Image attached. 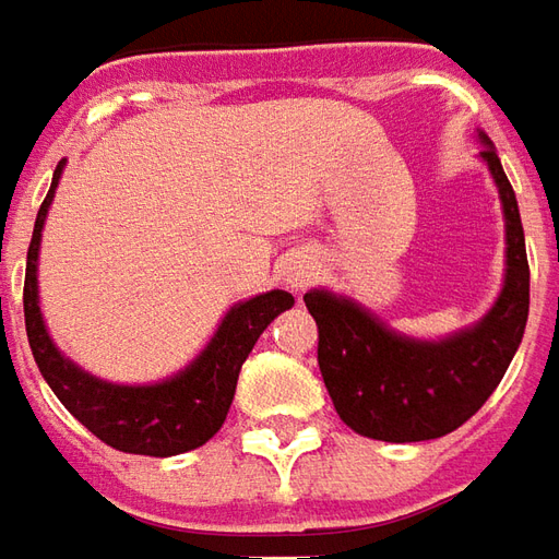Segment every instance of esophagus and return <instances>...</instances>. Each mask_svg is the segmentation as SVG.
I'll return each mask as SVG.
<instances>
[{
  "label": "esophagus",
  "instance_id": "34e87169",
  "mask_svg": "<svg viewBox=\"0 0 559 559\" xmlns=\"http://www.w3.org/2000/svg\"><path fill=\"white\" fill-rule=\"evenodd\" d=\"M311 278H314V265L309 263V260H302V257H294L290 263L284 265V284L290 287V290H306L311 284Z\"/></svg>",
  "mask_w": 559,
  "mask_h": 559
}]
</instances>
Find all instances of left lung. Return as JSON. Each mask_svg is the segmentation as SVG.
Returning a JSON list of instances; mask_svg holds the SVG:
<instances>
[{
    "instance_id": "obj_1",
    "label": "left lung",
    "mask_w": 559,
    "mask_h": 559,
    "mask_svg": "<svg viewBox=\"0 0 559 559\" xmlns=\"http://www.w3.org/2000/svg\"><path fill=\"white\" fill-rule=\"evenodd\" d=\"M504 214V281L492 309L443 340L391 330L352 296L314 287L306 299L318 324V367L333 407L352 431L389 443L435 440L487 404L518 352L530 314V263L514 189L496 146L480 131Z\"/></svg>"
}]
</instances>
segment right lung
<instances>
[{"label": "right lung", "instance_id": "obj_1", "mask_svg": "<svg viewBox=\"0 0 559 559\" xmlns=\"http://www.w3.org/2000/svg\"><path fill=\"white\" fill-rule=\"evenodd\" d=\"M63 165L67 162L57 165L51 189L41 201L36 226H33V241L26 250L24 321L26 340L33 348V358L39 364V373L51 385L57 401L70 409L91 435H97L121 453L158 455V459L189 453L201 443H207L223 428L231 397H235L241 364L248 360L260 333L281 311L294 306V296L287 290H269V294L235 302L223 314L211 343L201 348L195 360H189L183 370H177L162 382L119 385V382H106L100 376H91L57 348L55 340L48 336L39 309L41 229H45L48 207L55 201Z\"/></svg>", "mask_w": 559, "mask_h": 559}]
</instances>
